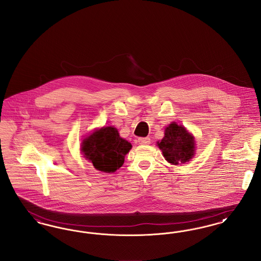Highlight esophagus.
<instances>
[{
  "instance_id": "obj_1",
  "label": "esophagus",
  "mask_w": 261,
  "mask_h": 261,
  "mask_svg": "<svg viewBox=\"0 0 261 261\" xmlns=\"http://www.w3.org/2000/svg\"><path fill=\"white\" fill-rule=\"evenodd\" d=\"M138 143L142 145H147L150 143V138L149 137H139L138 138Z\"/></svg>"
}]
</instances>
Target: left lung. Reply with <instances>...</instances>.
I'll return each mask as SVG.
<instances>
[{"label": "left lung", "instance_id": "obj_1", "mask_svg": "<svg viewBox=\"0 0 261 261\" xmlns=\"http://www.w3.org/2000/svg\"><path fill=\"white\" fill-rule=\"evenodd\" d=\"M158 146L169 163L181 165L192 159L195 141L184 126L172 123L166 127L165 136L158 142Z\"/></svg>", "mask_w": 261, "mask_h": 261}]
</instances>
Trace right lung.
Returning a JSON list of instances; mask_svg holds the SVG:
<instances>
[{"label": "right lung", "mask_w": 261, "mask_h": 261, "mask_svg": "<svg viewBox=\"0 0 261 261\" xmlns=\"http://www.w3.org/2000/svg\"><path fill=\"white\" fill-rule=\"evenodd\" d=\"M132 144L119 136L113 126H105L88 136L82 144V151L96 170L114 172L120 169Z\"/></svg>", "instance_id": "obj_1"}]
</instances>
